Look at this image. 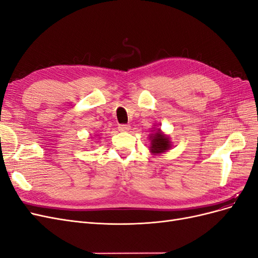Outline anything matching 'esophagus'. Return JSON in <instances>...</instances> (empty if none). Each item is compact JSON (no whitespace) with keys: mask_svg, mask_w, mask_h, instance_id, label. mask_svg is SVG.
Wrapping results in <instances>:
<instances>
[{"mask_svg":"<svg viewBox=\"0 0 258 258\" xmlns=\"http://www.w3.org/2000/svg\"><path fill=\"white\" fill-rule=\"evenodd\" d=\"M118 130L119 131H123V132L129 131L130 130V126H129V124H126V123H121V124H119V126H118Z\"/></svg>","mask_w":258,"mask_h":258,"instance_id":"34e87169","label":"esophagus"}]
</instances>
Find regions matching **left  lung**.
Segmentation results:
<instances>
[{
	"label": "left lung",
	"mask_w": 258,
	"mask_h": 258,
	"mask_svg": "<svg viewBox=\"0 0 258 258\" xmlns=\"http://www.w3.org/2000/svg\"><path fill=\"white\" fill-rule=\"evenodd\" d=\"M151 151L154 154H160L166 152L170 148V140L165 135H162L161 132L158 131L154 134V136L151 137Z\"/></svg>",
	"instance_id": "1"
}]
</instances>
